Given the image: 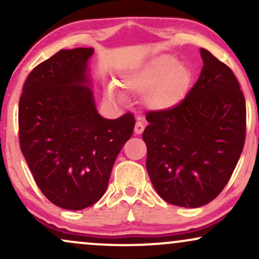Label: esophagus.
Wrapping results in <instances>:
<instances>
[{"mask_svg":"<svg viewBox=\"0 0 259 259\" xmlns=\"http://www.w3.org/2000/svg\"><path fill=\"white\" fill-rule=\"evenodd\" d=\"M144 130H145V124L140 120L136 121L135 127H134V133H135L136 135H140V134H142Z\"/></svg>","mask_w":259,"mask_h":259,"instance_id":"obj_1","label":"esophagus"}]
</instances>
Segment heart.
I'll list each match as a JSON object with an SVG mask.
<instances>
[{
    "mask_svg": "<svg viewBox=\"0 0 259 259\" xmlns=\"http://www.w3.org/2000/svg\"><path fill=\"white\" fill-rule=\"evenodd\" d=\"M190 81L191 73L185 65L171 56H160L121 79V85L134 94L147 95L146 102L152 108L168 109L184 99ZM109 95L123 99L114 89Z\"/></svg>",
    "mask_w": 259,
    "mask_h": 259,
    "instance_id": "b5f03b06",
    "label": "heart"
}]
</instances>
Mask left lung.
Returning a JSON list of instances; mask_svg holds the SVG:
<instances>
[{
	"instance_id": "1",
	"label": "left lung",
	"mask_w": 259,
	"mask_h": 259,
	"mask_svg": "<svg viewBox=\"0 0 259 259\" xmlns=\"http://www.w3.org/2000/svg\"><path fill=\"white\" fill-rule=\"evenodd\" d=\"M203 67L181 102L148 111L146 168L165 202L197 208L230 180L246 138V102L233 70L201 49Z\"/></svg>"
}]
</instances>
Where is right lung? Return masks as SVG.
I'll use <instances>...</instances> for the list:
<instances>
[{"label":"right lung","mask_w":259,"mask_h":259,"mask_svg":"<svg viewBox=\"0 0 259 259\" xmlns=\"http://www.w3.org/2000/svg\"><path fill=\"white\" fill-rule=\"evenodd\" d=\"M94 49L61 50L26 78L19 100V145L35 183L64 209L90 207L102 197L135 118L105 119L94 103L88 61Z\"/></svg>","instance_id":"1"}]
</instances>
